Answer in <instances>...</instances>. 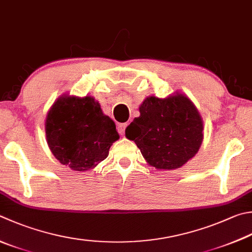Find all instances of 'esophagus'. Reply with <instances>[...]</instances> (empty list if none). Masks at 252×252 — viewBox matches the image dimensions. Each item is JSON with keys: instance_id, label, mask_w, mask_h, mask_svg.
Wrapping results in <instances>:
<instances>
[{"instance_id": "obj_1", "label": "esophagus", "mask_w": 252, "mask_h": 252, "mask_svg": "<svg viewBox=\"0 0 252 252\" xmlns=\"http://www.w3.org/2000/svg\"><path fill=\"white\" fill-rule=\"evenodd\" d=\"M127 125H128L127 123H124V124H118V125H117V130H118V132H120V135L124 136V134H125V129H126Z\"/></svg>"}]
</instances>
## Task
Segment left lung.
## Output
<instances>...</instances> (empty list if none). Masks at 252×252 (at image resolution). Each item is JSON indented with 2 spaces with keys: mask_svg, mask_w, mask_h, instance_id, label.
Wrapping results in <instances>:
<instances>
[{
  "mask_svg": "<svg viewBox=\"0 0 252 252\" xmlns=\"http://www.w3.org/2000/svg\"><path fill=\"white\" fill-rule=\"evenodd\" d=\"M140 116L126 128L147 162L158 170L181 168L197 154L203 141V121L184 94L147 97Z\"/></svg>",
  "mask_w": 252,
  "mask_h": 252,
  "instance_id": "1",
  "label": "left lung"
}]
</instances>
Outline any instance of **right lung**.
Here are the masks:
<instances>
[{"mask_svg": "<svg viewBox=\"0 0 252 252\" xmlns=\"http://www.w3.org/2000/svg\"><path fill=\"white\" fill-rule=\"evenodd\" d=\"M45 130L52 155L74 171L96 167L120 138L115 123L92 96H60L47 114Z\"/></svg>", "mask_w": 252, "mask_h": 252, "instance_id": "right-lung-1", "label": "right lung"}]
</instances>
